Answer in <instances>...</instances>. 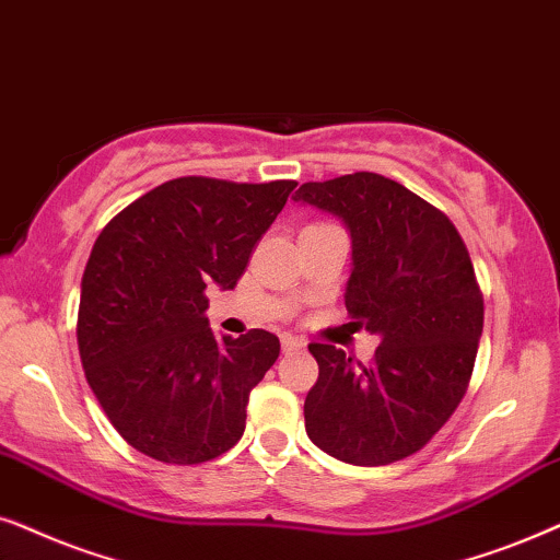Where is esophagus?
<instances>
[{
	"instance_id": "obj_1",
	"label": "esophagus",
	"mask_w": 560,
	"mask_h": 560,
	"mask_svg": "<svg viewBox=\"0 0 560 560\" xmlns=\"http://www.w3.org/2000/svg\"><path fill=\"white\" fill-rule=\"evenodd\" d=\"M304 346H307V342H304L302 338H296V335H292V332L281 335V350H284V353H294V350H302Z\"/></svg>"
}]
</instances>
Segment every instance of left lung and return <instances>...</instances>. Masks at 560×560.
Segmentation results:
<instances>
[{
	"label": "left lung",
	"mask_w": 560,
	"mask_h": 560,
	"mask_svg": "<svg viewBox=\"0 0 560 560\" xmlns=\"http://www.w3.org/2000/svg\"><path fill=\"white\" fill-rule=\"evenodd\" d=\"M294 199L348 225L350 325L382 338L369 366L310 342L319 366L304 399L310 441L353 466L412 456L451 420L474 374L483 296L464 237L448 214L371 171L307 182Z\"/></svg>",
	"instance_id": "left-lung-1"
}]
</instances>
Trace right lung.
<instances>
[{
    "instance_id": "obj_1",
    "label": "right lung",
    "mask_w": 560,
    "mask_h": 560,
    "mask_svg": "<svg viewBox=\"0 0 560 560\" xmlns=\"http://www.w3.org/2000/svg\"><path fill=\"white\" fill-rule=\"evenodd\" d=\"M296 182L182 176L117 212L81 279V366L132 448L163 464L222 456L243 438L248 394L279 338L210 330L207 289H235Z\"/></svg>"
}]
</instances>
